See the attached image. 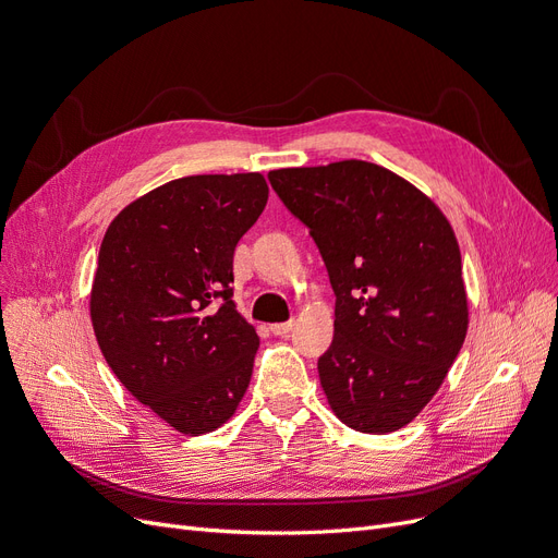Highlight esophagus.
Returning <instances> with one entry per match:
<instances>
[{
	"instance_id": "1",
	"label": "esophagus",
	"mask_w": 558,
	"mask_h": 558,
	"mask_svg": "<svg viewBox=\"0 0 558 558\" xmlns=\"http://www.w3.org/2000/svg\"><path fill=\"white\" fill-rule=\"evenodd\" d=\"M295 327V320H286V323H275L270 325V331L275 333V337H286L288 331H291Z\"/></svg>"
}]
</instances>
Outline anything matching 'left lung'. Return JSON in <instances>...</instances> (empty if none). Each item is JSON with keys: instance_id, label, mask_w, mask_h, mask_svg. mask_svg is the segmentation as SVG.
<instances>
[{"instance_id": "left-lung-1", "label": "left lung", "mask_w": 558, "mask_h": 558, "mask_svg": "<svg viewBox=\"0 0 558 558\" xmlns=\"http://www.w3.org/2000/svg\"><path fill=\"white\" fill-rule=\"evenodd\" d=\"M316 240L337 295L318 360L348 428L396 433L430 403L470 325L449 219L405 178L364 160L267 173Z\"/></svg>"}]
</instances>
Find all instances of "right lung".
<instances>
[{"mask_svg": "<svg viewBox=\"0 0 558 558\" xmlns=\"http://www.w3.org/2000/svg\"><path fill=\"white\" fill-rule=\"evenodd\" d=\"M263 173L175 178L105 231L92 323L109 368L183 435L227 423L250 387L258 333L233 304V252L267 204Z\"/></svg>", "mask_w": 558, "mask_h": 558, "instance_id": "add662e5", "label": "right lung"}]
</instances>
